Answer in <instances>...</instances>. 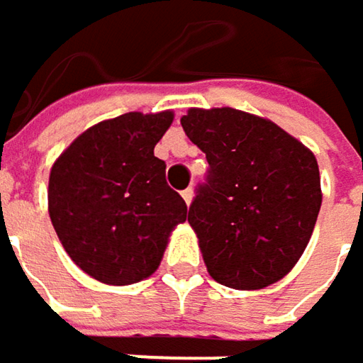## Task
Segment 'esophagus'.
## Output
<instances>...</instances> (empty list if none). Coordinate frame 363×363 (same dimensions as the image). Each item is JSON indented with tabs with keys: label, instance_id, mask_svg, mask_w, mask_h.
<instances>
[{
	"label": "esophagus",
	"instance_id": "34e87169",
	"mask_svg": "<svg viewBox=\"0 0 363 363\" xmlns=\"http://www.w3.org/2000/svg\"><path fill=\"white\" fill-rule=\"evenodd\" d=\"M181 195H182V199H184V203L189 206V203H191V199H193V189H191V186H189V189H184Z\"/></svg>",
	"mask_w": 363,
	"mask_h": 363
}]
</instances>
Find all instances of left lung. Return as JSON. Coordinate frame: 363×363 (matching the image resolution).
Listing matches in <instances>:
<instances>
[{
    "label": "left lung",
    "mask_w": 363,
    "mask_h": 363,
    "mask_svg": "<svg viewBox=\"0 0 363 363\" xmlns=\"http://www.w3.org/2000/svg\"><path fill=\"white\" fill-rule=\"evenodd\" d=\"M181 124L210 164L189 208L210 277L239 291L274 284L306 251L322 206L313 153L233 108H191Z\"/></svg>",
    "instance_id": "8db88e82"
}]
</instances>
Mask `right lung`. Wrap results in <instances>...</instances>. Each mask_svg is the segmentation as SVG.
Segmentation results:
<instances>
[{
	"label": "right lung",
	"mask_w": 363,
	"mask_h": 363,
	"mask_svg": "<svg viewBox=\"0 0 363 363\" xmlns=\"http://www.w3.org/2000/svg\"><path fill=\"white\" fill-rule=\"evenodd\" d=\"M174 114L128 112L79 135L51 166L48 203L72 262L99 282L151 277L186 203L166 182L153 147Z\"/></svg>",
	"instance_id": "1"
}]
</instances>
